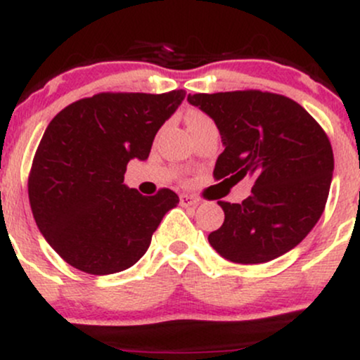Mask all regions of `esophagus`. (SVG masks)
Masks as SVG:
<instances>
[{"mask_svg":"<svg viewBox=\"0 0 360 360\" xmlns=\"http://www.w3.org/2000/svg\"><path fill=\"white\" fill-rule=\"evenodd\" d=\"M179 203H181V206H198V205H200V200L189 196V194H181Z\"/></svg>","mask_w":360,"mask_h":360,"instance_id":"1","label":"esophagus"}]
</instances>
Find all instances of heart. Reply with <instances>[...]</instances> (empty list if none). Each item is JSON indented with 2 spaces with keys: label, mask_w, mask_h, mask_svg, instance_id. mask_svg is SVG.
I'll list each match as a JSON object with an SVG mask.
<instances>
[{
  "label": "heart",
  "mask_w": 360,
  "mask_h": 360,
  "mask_svg": "<svg viewBox=\"0 0 360 360\" xmlns=\"http://www.w3.org/2000/svg\"><path fill=\"white\" fill-rule=\"evenodd\" d=\"M210 118H206L205 115H201V113H198V111H194V113H191L188 117V123L189 125H194V123H201V122H208Z\"/></svg>",
  "instance_id": "obj_1"
}]
</instances>
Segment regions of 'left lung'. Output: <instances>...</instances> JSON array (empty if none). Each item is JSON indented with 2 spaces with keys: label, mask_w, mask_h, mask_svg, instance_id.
Returning <instances> with one entry per match:
<instances>
[{
  "label": "left lung",
  "mask_w": 360,
  "mask_h": 360,
  "mask_svg": "<svg viewBox=\"0 0 360 360\" xmlns=\"http://www.w3.org/2000/svg\"><path fill=\"white\" fill-rule=\"evenodd\" d=\"M208 115L225 150L214 179H254L242 203L218 201L225 221L208 235L221 257L237 264L269 262L295 249L320 220L333 174V152L303 106L262 91L189 94Z\"/></svg>",
  "instance_id": "obj_1"
}]
</instances>
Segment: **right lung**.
Here are the masks:
<instances>
[{
    "mask_svg": "<svg viewBox=\"0 0 360 360\" xmlns=\"http://www.w3.org/2000/svg\"><path fill=\"white\" fill-rule=\"evenodd\" d=\"M162 94L100 93L57 113L37 148L28 198L40 233L72 267L115 274L146 254L171 189L142 196L123 184L127 164L146 160L159 128L184 100Z\"/></svg>",
    "mask_w": 360,
    "mask_h": 360,
    "instance_id": "add662e5",
    "label": "right lung"
}]
</instances>
